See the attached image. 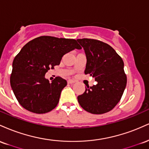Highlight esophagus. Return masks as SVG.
<instances>
[{"instance_id": "34e87169", "label": "esophagus", "mask_w": 149, "mask_h": 149, "mask_svg": "<svg viewBox=\"0 0 149 149\" xmlns=\"http://www.w3.org/2000/svg\"><path fill=\"white\" fill-rule=\"evenodd\" d=\"M67 83H68V84H73V83H74L75 82L73 81V80H69L67 81Z\"/></svg>"}]
</instances>
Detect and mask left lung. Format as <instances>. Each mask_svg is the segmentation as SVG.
<instances>
[{"label": "left lung", "instance_id": "obj_1", "mask_svg": "<svg viewBox=\"0 0 149 149\" xmlns=\"http://www.w3.org/2000/svg\"><path fill=\"white\" fill-rule=\"evenodd\" d=\"M77 40L86 54L85 74L97 81L95 85L85 88L84 93L78 97V103L93 114L110 111L120 102L127 84L123 61L107 43L90 38Z\"/></svg>", "mask_w": 149, "mask_h": 149}]
</instances>
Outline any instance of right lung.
<instances>
[{
	"mask_svg": "<svg viewBox=\"0 0 149 149\" xmlns=\"http://www.w3.org/2000/svg\"><path fill=\"white\" fill-rule=\"evenodd\" d=\"M81 48L74 39L47 36L27 42L15 57L10 76V85L22 107L38 114L57 107L67 82L57 76L49 83L45 73L60 64L65 54Z\"/></svg>",
	"mask_w": 149,
	"mask_h": 149,
	"instance_id": "1",
	"label": "right lung"
}]
</instances>
